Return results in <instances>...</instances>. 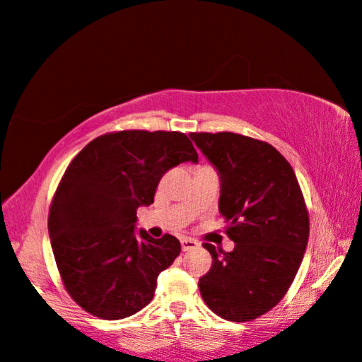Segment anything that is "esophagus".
<instances>
[{"label": "esophagus", "instance_id": "esophagus-1", "mask_svg": "<svg viewBox=\"0 0 362 362\" xmlns=\"http://www.w3.org/2000/svg\"><path fill=\"white\" fill-rule=\"evenodd\" d=\"M180 243H182V250H184V252H190V250H195L197 247H199V242H195V240H192V238H182Z\"/></svg>", "mask_w": 362, "mask_h": 362}]
</instances>
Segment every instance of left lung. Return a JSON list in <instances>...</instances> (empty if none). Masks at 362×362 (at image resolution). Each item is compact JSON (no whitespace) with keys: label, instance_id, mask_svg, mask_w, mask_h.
Wrapping results in <instances>:
<instances>
[{"label":"left lung","instance_id":"left-lung-1","mask_svg":"<svg viewBox=\"0 0 362 362\" xmlns=\"http://www.w3.org/2000/svg\"><path fill=\"white\" fill-rule=\"evenodd\" d=\"M220 175L218 210L233 252L204 243L214 258L199 279L215 315L252 321L286 295L303 262L310 216L290 162L268 142L233 132H192Z\"/></svg>","mask_w":362,"mask_h":362}]
</instances>
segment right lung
<instances>
[{
    "label": "right lung",
    "instance_id": "right-lung-1",
    "mask_svg": "<svg viewBox=\"0 0 362 362\" xmlns=\"http://www.w3.org/2000/svg\"><path fill=\"white\" fill-rule=\"evenodd\" d=\"M182 162H199L185 134L120 131L90 141L66 168L47 230L66 291L93 316L136 315L152 301L158 273L180 255L175 237L136 233V221L163 173Z\"/></svg>",
    "mask_w": 362,
    "mask_h": 362
}]
</instances>
